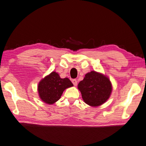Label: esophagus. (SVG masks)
Returning a JSON list of instances; mask_svg holds the SVG:
<instances>
[{
    "mask_svg": "<svg viewBox=\"0 0 146 146\" xmlns=\"http://www.w3.org/2000/svg\"><path fill=\"white\" fill-rule=\"evenodd\" d=\"M72 82H73V85L74 86H77V84H78V81H77V80H76V79H74V80H72Z\"/></svg>",
    "mask_w": 146,
    "mask_h": 146,
    "instance_id": "34e87169",
    "label": "esophagus"
}]
</instances>
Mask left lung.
Returning <instances> with one entry per match:
<instances>
[{
	"mask_svg": "<svg viewBox=\"0 0 146 146\" xmlns=\"http://www.w3.org/2000/svg\"><path fill=\"white\" fill-rule=\"evenodd\" d=\"M83 100L92 106H98L106 102L112 91L111 83L106 76L95 71L87 73L78 84Z\"/></svg>",
	"mask_w": 146,
	"mask_h": 146,
	"instance_id": "obj_1",
	"label": "left lung"
}]
</instances>
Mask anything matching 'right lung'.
<instances>
[{
    "label": "right lung",
    "instance_id": "1",
    "mask_svg": "<svg viewBox=\"0 0 146 146\" xmlns=\"http://www.w3.org/2000/svg\"><path fill=\"white\" fill-rule=\"evenodd\" d=\"M73 86L68 78H60L59 74L53 72L39 82V96L41 100L51 105L59 100L65 89Z\"/></svg>",
    "mask_w": 146,
    "mask_h": 146
}]
</instances>
